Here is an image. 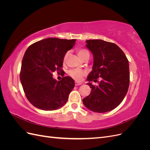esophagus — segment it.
Listing matches in <instances>:
<instances>
[{
  "instance_id": "obj_1",
  "label": "esophagus",
  "mask_w": 150,
  "mask_h": 150,
  "mask_svg": "<svg viewBox=\"0 0 150 150\" xmlns=\"http://www.w3.org/2000/svg\"><path fill=\"white\" fill-rule=\"evenodd\" d=\"M81 84H82V83H77V82L75 83V86H80V85H81Z\"/></svg>"
}]
</instances>
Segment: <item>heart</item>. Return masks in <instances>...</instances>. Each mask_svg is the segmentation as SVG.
<instances>
[{
    "instance_id": "heart-1",
    "label": "heart",
    "mask_w": 150,
    "mask_h": 150,
    "mask_svg": "<svg viewBox=\"0 0 150 150\" xmlns=\"http://www.w3.org/2000/svg\"><path fill=\"white\" fill-rule=\"evenodd\" d=\"M77 53H78V56L82 59H84L86 57L89 56V52L87 49L84 48H79L77 49ZM67 57V53L65 54L64 56V61H66ZM68 74L73 78L76 81H82L84 77L86 74V71L84 69H71L68 72Z\"/></svg>"
}]
</instances>
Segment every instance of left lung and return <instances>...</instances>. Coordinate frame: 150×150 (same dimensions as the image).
<instances>
[{
  "mask_svg": "<svg viewBox=\"0 0 150 150\" xmlns=\"http://www.w3.org/2000/svg\"><path fill=\"white\" fill-rule=\"evenodd\" d=\"M86 46L94 56L93 71L88 81L101 78L99 86L87 83L91 88L89 96L83 99L84 106L96 112L114 110L123 100L129 85V62L116 44L101 39L86 40Z\"/></svg>",
  "mask_w": 150,
  "mask_h": 150,
  "instance_id": "obj_1",
  "label": "left lung"
}]
</instances>
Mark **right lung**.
Segmentation results:
<instances>
[{"instance_id": "add662e5", "label": "right lung", "mask_w": 150, "mask_h": 150, "mask_svg": "<svg viewBox=\"0 0 150 150\" xmlns=\"http://www.w3.org/2000/svg\"><path fill=\"white\" fill-rule=\"evenodd\" d=\"M75 39L47 38L27 49L22 59L20 79L28 101L40 110H57L66 103L74 88L69 76L60 81L53 79L52 72L62 71L64 56L74 46Z\"/></svg>"}]
</instances>
